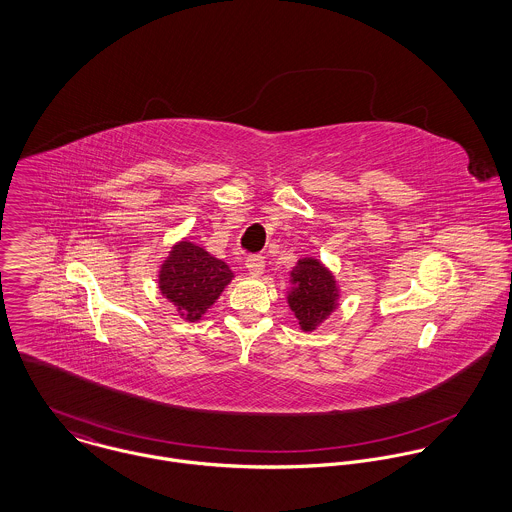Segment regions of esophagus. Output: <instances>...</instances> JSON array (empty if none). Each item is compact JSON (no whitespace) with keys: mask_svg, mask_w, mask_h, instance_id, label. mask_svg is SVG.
Masks as SVG:
<instances>
[{"mask_svg":"<svg viewBox=\"0 0 512 512\" xmlns=\"http://www.w3.org/2000/svg\"><path fill=\"white\" fill-rule=\"evenodd\" d=\"M264 268H266V262H264V256L260 254H254L246 260V270L252 274V276H262L264 274Z\"/></svg>","mask_w":512,"mask_h":512,"instance_id":"1","label":"esophagus"}]
</instances>
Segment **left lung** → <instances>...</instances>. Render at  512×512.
<instances>
[{
  "instance_id": "left-lung-1",
  "label": "left lung",
  "mask_w": 512,
  "mask_h": 512,
  "mask_svg": "<svg viewBox=\"0 0 512 512\" xmlns=\"http://www.w3.org/2000/svg\"><path fill=\"white\" fill-rule=\"evenodd\" d=\"M290 282L288 303L299 327L305 333L315 331L337 309L339 286L335 276L317 258H301L290 272Z\"/></svg>"
}]
</instances>
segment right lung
I'll return each mask as SVG.
<instances>
[{"instance_id": "obj_1", "label": "right lung", "mask_w": 512, "mask_h": 512, "mask_svg": "<svg viewBox=\"0 0 512 512\" xmlns=\"http://www.w3.org/2000/svg\"><path fill=\"white\" fill-rule=\"evenodd\" d=\"M234 278L232 270L203 246L177 242L159 268V292L187 321H199Z\"/></svg>"}]
</instances>
